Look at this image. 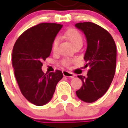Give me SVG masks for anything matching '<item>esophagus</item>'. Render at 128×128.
Here are the masks:
<instances>
[{"mask_svg": "<svg viewBox=\"0 0 128 128\" xmlns=\"http://www.w3.org/2000/svg\"><path fill=\"white\" fill-rule=\"evenodd\" d=\"M62 73H63V76L65 77L71 78H74V74H73L72 73H70V72H68V71H67V70H63V71H62Z\"/></svg>", "mask_w": 128, "mask_h": 128, "instance_id": "esophagus-1", "label": "esophagus"}]
</instances>
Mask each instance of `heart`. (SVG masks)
<instances>
[{"label": "heart", "instance_id": "b5f03b06", "mask_svg": "<svg viewBox=\"0 0 128 128\" xmlns=\"http://www.w3.org/2000/svg\"><path fill=\"white\" fill-rule=\"evenodd\" d=\"M64 36L68 41L70 42V44L73 46H76L78 44H82V36L78 30H75V29H69V30H67L64 34ZM58 45H59V39H58V38H55L53 40L52 44V51L56 52L58 50ZM71 62L72 61L69 59H65L64 60H62V64L64 66H67L70 64Z\"/></svg>", "mask_w": 128, "mask_h": 128}]
</instances>
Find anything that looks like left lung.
I'll return each instance as SVG.
<instances>
[{
    "label": "left lung",
    "mask_w": 128,
    "mask_h": 128,
    "mask_svg": "<svg viewBox=\"0 0 128 128\" xmlns=\"http://www.w3.org/2000/svg\"><path fill=\"white\" fill-rule=\"evenodd\" d=\"M86 36L87 47L84 60L89 67L86 76H78L82 87L76 91L79 99L85 102H93L107 92L113 80L116 63V47L110 33L102 28L91 22L75 25Z\"/></svg>",
    "instance_id": "obj_1"
}]
</instances>
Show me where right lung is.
Segmentation results:
<instances>
[{
  "label": "right lung",
  "mask_w": 128,
  "mask_h": 128,
  "mask_svg": "<svg viewBox=\"0 0 128 128\" xmlns=\"http://www.w3.org/2000/svg\"><path fill=\"white\" fill-rule=\"evenodd\" d=\"M63 25L44 23L25 31L14 44L12 66L22 94L36 106L47 104L63 78L61 70L44 73L42 61L48 58L52 42Z\"/></svg>",
  "instance_id": "obj_1"
}]
</instances>
